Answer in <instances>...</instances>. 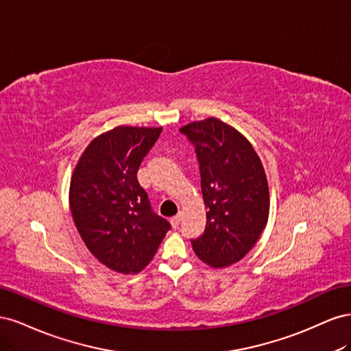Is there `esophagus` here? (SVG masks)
I'll return each instance as SVG.
<instances>
[{"instance_id": "34e87169", "label": "esophagus", "mask_w": 351, "mask_h": 351, "mask_svg": "<svg viewBox=\"0 0 351 351\" xmlns=\"http://www.w3.org/2000/svg\"><path fill=\"white\" fill-rule=\"evenodd\" d=\"M180 221H182V215H180V214L171 218V224H173V227H174V228H177V227L180 226Z\"/></svg>"}]
</instances>
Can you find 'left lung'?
<instances>
[{
    "instance_id": "obj_1",
    "label": "left lung",
    "mask_w": 351,
    "mask_h": 351,
    "mask_svg": "<svg viewBox=\"0 0 351 351\" xmlns=\"http://www.w3.org/2000/svg\"><path fill=\"white\" fill-rule=\"evenodd\" d=\"M180 132L195 146L208 209L205 231L190 241L200 261L228 267L254 246L267 226V176L246 137L221 120L190 123Z\"/></svg>"
}]
</instances>
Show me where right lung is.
<instances>
[{"mask_svg": "<svg viewBox=\"0 0 351 351\" xmlns=\"http://www.w3.org/2000/svg\"><path fill=\"white\" fill-rule=\"evenodd\" d=\"M161 132V127H115L90 142L73 173L74 224L93 256L112 271L139 272L171 228L155 214L137 182V169Z\"/></svg>", "mask_w": 351, "mask_h": 351, "instance_id": "add662e5", "label": "right lung"}]
</instances>
